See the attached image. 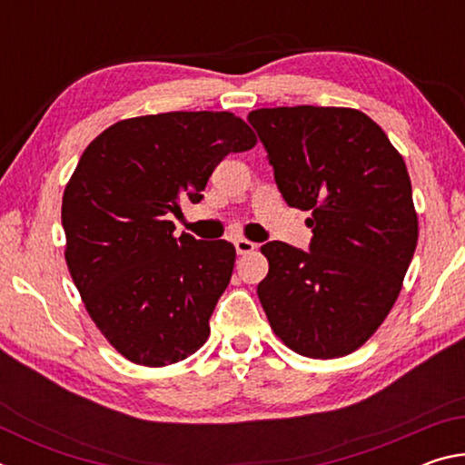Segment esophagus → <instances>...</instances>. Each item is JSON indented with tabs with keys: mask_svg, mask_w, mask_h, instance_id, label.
Masks as SVG:
<instances>
[{
	"mask_svg": "<svg viewBox=\"0 0 465 465\" xmlns=\"http://www.w3.org/2000/svg\"><path fill=\"white\" fill-rule=\"evenodd\" d=\"M233 246H235V252H238V254H250V252L256 250V243L246 240V238H238L233 242Z\"/></svg>",
	"mask_w": 465,
	"mask_h": 465,
	"instance_id": "esophagus-1",
	"label": "esophagus"
}]
</instances>
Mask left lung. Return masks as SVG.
<instances>
[{
  "label": "left lung",
  "instance_id": "1",
  "mask_svg": "<svg viewBox=\"0 0 465 465\" xmlns=\"http://www.w3.org/2000/svg\"><path fill=\"white\" fill-rule=\"evenodd\" d=\"M282 199L310 211V252L261 248L258 297L282 342L303 357L357 351L388 316L419 240L406 163L367 114L336 106L248 114Z\"/></svg>",
  "mask_w": 465,
  "mask_h": 465
}]
</instances>
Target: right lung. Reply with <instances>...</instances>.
Listing matches in <instances>:
<instances>
[{"label": "right lung", "instance_id": "obj_1", "mask_svg": "<svg viewBox=\"0 0 465 465\" xmlns=\"http://www.w3.org/2000/svg\"><path fill=\"white\" fill-rule=\"evenodd\" d=\"M256 135L232 113H163L114 123L65 186V261L94 324L123 357L163 367L193 355L232 279L235 248L184 233L170 213L201 203L217 163Z\"/></svg>", "mask_w": 465, "mask_h": 465}]
</instances>
